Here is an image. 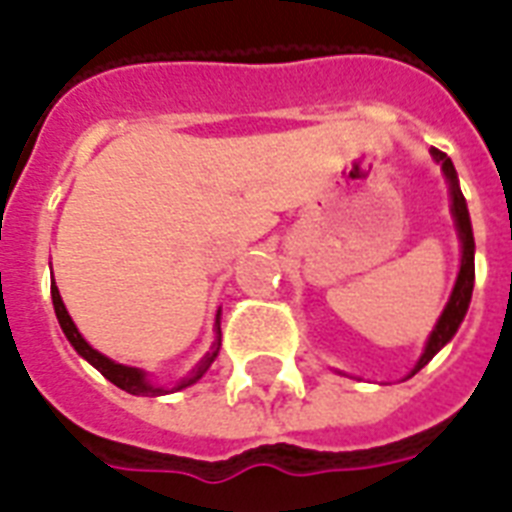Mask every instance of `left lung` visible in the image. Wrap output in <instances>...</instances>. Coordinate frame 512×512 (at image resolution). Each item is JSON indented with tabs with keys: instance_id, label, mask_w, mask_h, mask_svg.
<instances>
[{
	"instance_id": "left-lung-1",
	"label": "left lung",
	"mask_w": 512,
	"mask_h": 512,
	"mask_svg": "<svg viewBox=\"0 0 512 512\" xmlns=\"http://www.w3.org/2000/svg\"><path fill=\"white\" fill-rule=\"evenodd\" d=\"M430 154L441 164V172H444L446 183H449V196H452V217L454 225H457V236H460V273H457V281H454L452 295H449V303H446L444 313L438 316L436 327L430 332L428 342H425V350H422L420 361L414 364V369L409 372V377L420 372L422 366L428 364L430 358L436 356L438 350L444 348L446 342L452 340L460 329L465 313H468L470 297H473V284H476V241H473V225H470L468 204H465V196L460 191V180H457V170H454L452 159L438 151V148H430Z\"/></svg>"
}]
</instances>
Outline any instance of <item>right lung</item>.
<instances>
[{
  "label": "right lung",
  "instance_id": "right-lung-1",
  "mask_svg": "<svg viewBox=\"0 0 512 512\" xmlns=\"http://www.w3.org/2000/svg\"><path fill=\"white\" fill-rule=\"evenodd\" d=\"M50 292H52V305H55V316H58L60 329H63V335L68 337V342L74 345L76 353H79L82 358H87V361H90V364L95 366V369H98L108 382H114L116 388L127 390V393H132V396H167V393L188 388V385H193V382L204 377V372H207L209 366H212V361L217 358V350H220V311H217V340L215 345H212V350H209L207 356L201 358L199 364L193 366L191 374H185L183 380L177 382L175 388H159V385H154V382L148 380V374L143 372V369H138V366L116 364V361H111L108 356H103L100 350L92 348L90 342L79 335L74 319L68 316L66 305H63V297H60L58 287H55V279H52L50 284Z\"/></svg>",
  "mask_w": 512,
  "mask_h": 512
}]
</instances>
